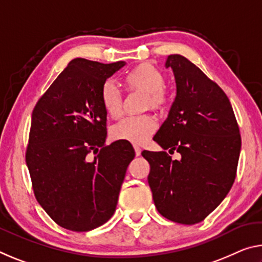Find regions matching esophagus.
<instances>
[{
    "label": "esophagus",
    "mask_w": 262,
    "mask_h": 262,
    "mask_svg": "<svg viewBox=\"0 0 262 262\" xmlns=\"http://www.w3.org/2000/svg\"><path fill=\"white\" fill-rule=\"evenodd\" d=\"M134 150H135V155L136 156H140L141 155V151H142L139 146H134Z\"/></svg>",
    "instance_id": "1"
}]
</instances>
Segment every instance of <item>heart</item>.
Here are the masks:
<instances>
[{
    "mask_svg": "<svg viewBox=\"0 0 262 262\" xmlns=\"http://www.w3.org/2000/svg\"><path fill=\"white\" fill-rule=\"evenodd\" d=\"M126 80L134 89L146 91L148 105L159 107L168 101V92L164 89V76L155 66L141 64L127 74ZM101 103L106 113L118 118L122 112V92L113 79L105 81L101 87ZM157 129V121L150 114L127 115L113 124L111 135L114 140L141 144L150 138Z\"/></svg>",
    "mask_w": 262,
    "mask_h": 262,
    "instance_id": "1",
    "label": "heart"
}]
</instances>
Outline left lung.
I'll return each instance as SVG.
<instances>
[{
	"mask_svg": "<svg viewBox=\"0 0 262 262\" xmlns=\"http://www.w3.org/2000/svg\"><path fill=\"white\" fill-rule=\"evenodd\" d=\"M176 97L154 141L165 151L143 150L150 164L148 183L159 212L169 221L192 225L204 221L233 185L242 138L227 95L199 68L170 55Z\"/></svg>",
	"mask_w": 262,
	"mask_h": 262,
	"instance_id": "obj_1",
	"label": "left lung"
}]
</instances>
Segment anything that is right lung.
<instances>
[{
	"label": "right lung",
	"instance_id": "add662e5",
	"mask_svg": "<svg viewBox=\"0 0 262 262\" xmlns=\"http://www.w3.org/2000/svg\"><path fill=\"white\" fill-rule=\"evenodd\" d=\"M124 65L76 58L32 112L26 155L32 189L45 212L66 230L86 232L108 221L135 156L128 143L105 146L101 87Z\"/></svg>",
	"mask_w": 262,
	"mask_h": 262
}]
</instances>
